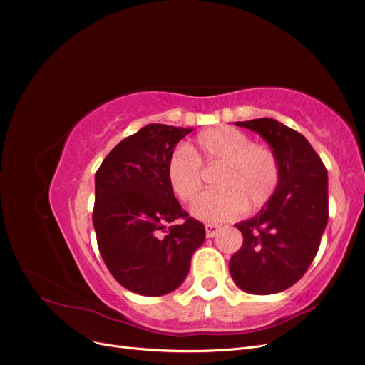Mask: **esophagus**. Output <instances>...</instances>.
Returning <instances> with one entry per match:
<instances>
[{
	"label": "esophagus",
	"instance_id": "34e87169",
	"mask_svg": "<svg viewBox=\"0 0 365 365\" xmlns=\"http://www.w3.org/2000/svg\"><path fill=\"white\" fill-rule=\"evenodd\" d=\"M220 230L219 225L216 224H207L205 225V233H207V237H215L217 235V231Z\"/></svg>",
	"mask_w": 365,
	"mask_h": 365
}]
</instances>
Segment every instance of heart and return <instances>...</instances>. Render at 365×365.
Returning a JSON list of instances; mask_svg holds the SVG:
<instances>
[{"mask_svg": "<svg viewBox=\"0 0 365 365\" xmlns=\"http://www.w3.org/2000/svg\"><path fill=\"white\" fill-rule=\"evenodd\" d=\"M201 164H219L213 180L217 189L202 193L192 207L193 216L204 222H225L245 207H262L277 189L279 163L274 152L254 145L236 128L205 129L189 149L170 153L165 176L172 193L184 204L192 202L201 189Z\"/></svg>", "mask_w": 365, "mask_h": 365, "instance_id": "b5f03b06", "label": "heart"}]
</instances>
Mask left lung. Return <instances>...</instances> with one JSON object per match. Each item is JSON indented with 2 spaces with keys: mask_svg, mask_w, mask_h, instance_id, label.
<instances>
[{
  "mask_svg": "<svg viewBox=\"0 0 365 365\" xmlns=\"http://www.w3.org/2000/svg\"><path fill=\"white\" fill-rule=\"evenodd\" d=\"M235 125L268 143L279 163V184L256 216L235 225L244 244L230 259V274L248 294H277L300 280L317 256L329 219L327 170L311 143L277 120Z\"/></svg>",
  "mask_w": 365,
  "mask_h": 365,
  "instance_id": "8db88e82",
  "label": "left lung"
}]
</instances>
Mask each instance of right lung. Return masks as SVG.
<instances>
[{"instance_id":"add662e5","label":"right lung","mask_w":365,"mask_h":365,"mask_svg":"<svg viewBox=\"0 0 365 365\" xmlns=\"http://www.w3.org/2000/svg\"><path fill=\"white\" fill-rule=\"evenodd\" d=\"M192 130L148 125L120 141L96 172L98 251L130 292L158 297L175 291L204 244V224L184 212L165 176L170 153Z\"/></svg>"}]
</instances>
